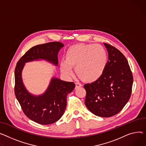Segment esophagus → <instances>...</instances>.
I'll list each match as a JSON object with an SVG mask.
<instances>
[{
  "label": "esophagus",
  "mask_w": 146,
  "mask_h": 146,
  "mask_svg": "<svg viewBox=\"0 0 146 146\" xmlns=\"http://www.w3.org/2000/svg\"><path fill=\"white\" fill-rule=\"evenodd\" d=\"M82 86V84L79 82H76V89L79 88V87H80Z\"/></svg>",
  "instance_id": "1"
}]
</instances>
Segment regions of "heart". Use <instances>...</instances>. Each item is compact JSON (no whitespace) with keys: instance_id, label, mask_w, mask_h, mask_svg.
<instances>
[{"instance_id":"b5f03b06","label":"heart","mask_w":146,"mask_h":146,"mask_svg":"<svg viewBox=\"0 0 146 146\" xmlns=\"http://www.w3.org/2000/svg\"><path fill=\"white\" fill-rule=\"evenodd\" d=\"M66 61L60 62V70L67 76L73 75L72 67L80 78L86 82L98 80L104 72L108 63V54L104 48L98 44H79L67 51Z\"/></svg>"}]
</instances>
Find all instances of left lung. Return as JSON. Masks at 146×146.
Masks as SVG:
<instances>
[{
	"label": "left lung",
	"instance_id": "1",
	"mask_svg": "<svg viewBox=\"0 0 146 146\" xmlns=\"http://www.w3.org/2000/svg\"><path fill=\"white\" fill-rule=\"evenodd\" d=\"M104 44L108 51L109 60L100 78L84 86L85 104L96 115L110 117L119 113L130 99L133 78L123 54L110 44Z\"/></svg>",
	"mask_w": 146,
	"mask_h": 146
}]
</instances>
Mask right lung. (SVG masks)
I'll return each mask as SVG.
<instances>
[{
	"label": "right lung",
	"instance_id": "obj_1",
	"mask_svg": "<svg viewBox=\"0 0 146 146\" xmlns=\"http://www.w3.org/2000/svg\"><path fill=\"white\" fill-rule=\"evenodd\" d=\"M64 44L53 42L35 46L30 48L17 62L15 70V93L21 108L27 117L43 125L59 120L67 105V96L74 89L73 82H67L53 77L46 91L42 95L34 96L23 84L22 72L25 63L43 59L58 65V53Z\"/></svg>",
	"mask_w": 146,
	"mask_h": 146
}]
</instances>
